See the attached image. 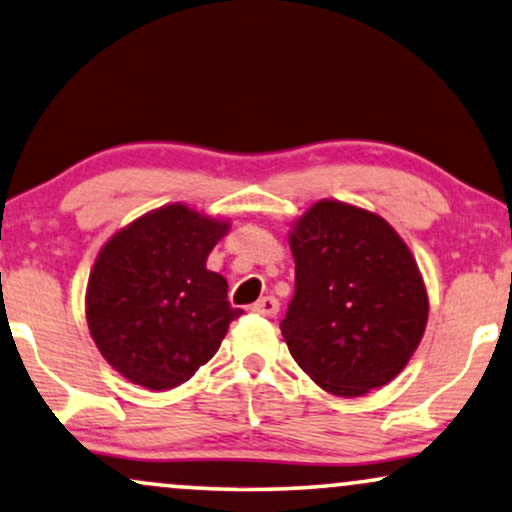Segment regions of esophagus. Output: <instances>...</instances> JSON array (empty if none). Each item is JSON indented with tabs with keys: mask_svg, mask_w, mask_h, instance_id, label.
<instances>
[{
	"mask_svg": "<svg viewBox=\"0 0 512 512\" xmlns=\"http://www.w3.org/2000/svg\"><path fill=\"white\" fill-rule=\"evenodd\" d=\"M251 311L256 315H266V318H275L277 313H280V301L275 299V296H263V299H258L254 306H251Z\"/></svg>",
	"mask_w": 512,
	"mask_h": 512,
	"instance_id": "obj_1",
	"label": "esophagus"
}]
</instances>
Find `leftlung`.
I'll use <instances>...</instances> for the list:
<instances>
[{"label":"left lung","mask_w":512,"mask_h":512,"mask_svg":"<svg viewBox=\"0 0 512 512\" xmlns=\"http://www.w3.org/2000/svg\"><path fill=\"white\" fill-rule=\"evenodd\" d=\"M294 296L282 337L299 368L334 396H363L406 368L430 296L399 232L377 213L320 199L292 223Z\"/></svg>","instance_id":"8db88e82"}]
</instances>
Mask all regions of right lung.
Instances as JSON below:
<instances>
[{
  "label": "right lung",
  "mask_w": 512,
  "mask_h": 512,
  "mask_svg": "<svg viewBox=\"0 0 512 512\" xmlns=\"http://www.w3.org/2000/svg\"><path fill=\"white\" fill-rule=\"evenodd\" d=\"M230 220L168 204L102 246L85 294L87 327L113 370L151 391L187 382L242 315L206 258Z\"/></svg>",
  "instance_id": "right-lung-1"
}]
</instances>
